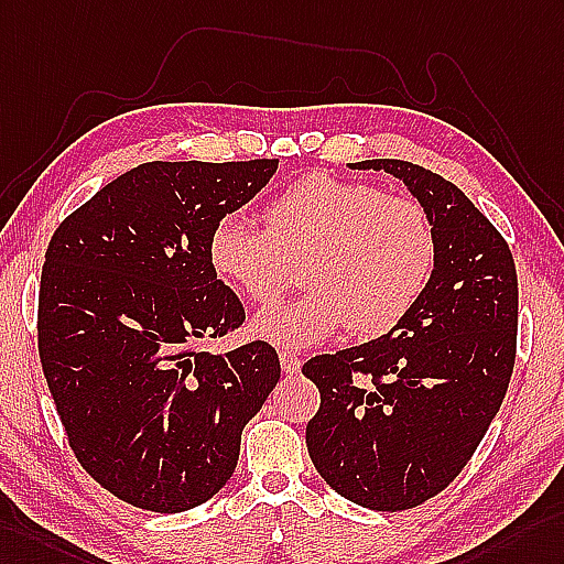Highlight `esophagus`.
<instances>
[{
  "label": "esophagus",
  "instance_id": "esophagus-1",
  "mask_svg": "<svg viewBox=\"0 0 564 564\" xmlns=\"http://www.w3.org/2000/svg\"><path fill=\"white\" fill-rule=\"evenodd\" d=\"M280 364H282V370H284V373L296 376L299 370H301V356H299V354H294V351H286V349H282V351H280Z\"/></svg>",
  "mask_w": 564,
  "mask_h": 564
}]
</instances>
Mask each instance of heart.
Masks as SVG:
<instances>
[{
  "instance_id": "1",
  "label": "heart",
  "mask_w": 564,
  "mask_h": 564,
  "mask_svg": "<svg viewBox=\"0 0 564 564\" xmlns=\"http://www.w3.org/2000/svg\"><path fill=\"white\" fill-rule=\"evenodd\" d=\"M435 229L411 196L313 172L265 208V231L237 215L217 219L208 258L219 280L253 304H272L304 272L306 294L263 311L253 329L274 347L304 349L339 329L388 335L414 311L435 268Z\"/></svg>"
}]
</instances>
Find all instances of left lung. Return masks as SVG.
<instances>
[{
	"instance_id": "8db88e82",
	"label": "left lung",
	"mask_w": 564,
	"mask_h": 564,
	"mask_svg": "<svg viewBox=\"0 0 564 564\" xmlns=\"http://www.w3.org/2000/svg\"><path fill=\"white\" fill-rule=\"evenodd\" d=\"M351 167L409 186L431 215L435 268L388 335L301 368L321 392L306 445L341 498L400 512L445 490L498 414L517 359V268L500 231L441 174L404 160Z\"/></svg>"
}]
</instances>
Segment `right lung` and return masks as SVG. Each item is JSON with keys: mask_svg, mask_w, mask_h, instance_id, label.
<instances>
[{"mask_svg": "<svg viewBox=\"0 0 564 564\" xmlns=\"http://www.w3.org/2000/svg\"><path fill=\"white\" fill-rule=\"evenodd\" d=\"M278 162L139 164L50 239L37 294L47 388L80 466L141 510L210 500L235 474L243 425L280 380L263 339L205 351L246 321L210 265V231Z\"/></svg>", "mask_w": 564, "mask_h": 564, "instance_id": "add662e5", "label": "right lung"}]
</instances>
